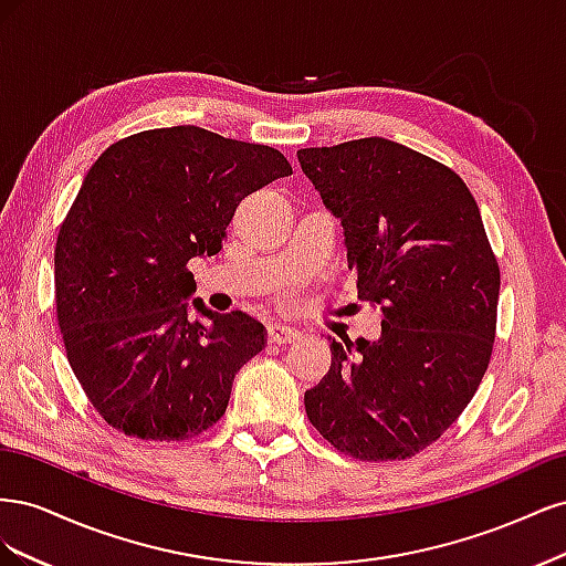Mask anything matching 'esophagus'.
<instances>
[{
	"label": "esophagus",
	"instance_id": "1",
	"mask_svg": "<svg viewBox=\"0 0 566 566\" xmlns=\"http://www.w3.org/2000/svg\"><path fill=\"white\" fill-rule=\"evenodd\" d=\"M302 333L287 323H271L269 325V339L273 345H290V342H297Z\"/></svg>",
	"mask_w": 566,
	"mask_h": 566
}]
</instances>
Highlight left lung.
Wrapping results in <instances>:
<instances>
[{
  "label": "left lung",
  "instance_id": "left-lung-1",
  "mask_svg": "<svg viewBox=\"0 0 566 566\" xmlns=\"http://www.w3.org/2000/svg\"><path fill=\"white\" fill-rule=\"evenodd\" d=\"M297 160L345 231L358 300L382 312L378 339H331L306 416L352 458H410L458 420L489 366L501 271L482 214L449 167L380 136Z\"/></svg>",
  "mask_w": 566,
  "mask_h": 566
}]
</instances>
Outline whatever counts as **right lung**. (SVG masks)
<instances>
[{
  "instance_id": "obj_1",
  "label": "right lung",
  "mask_w": 566,
  "mask_h": 566,
  "mask_svg": "<svg viewBox=\"0 0 566 566\" xmlns=\"http://www.w3.org/2000/svg\"><path fill=\"white\" fill-rule=\"evenodd\" d=\"M287 175L276 148L193 125L127 136L92 165L59 231L56 312L75 378L115 430L181 441L227 413L266 328L188 302V262L217 254L238 202Z\"/></svg>"
}]
</instances>
